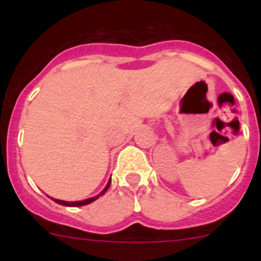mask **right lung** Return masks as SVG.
<instances>
[{"label": "right lung", "mask_w": 261, "mask_h": 261, "mask_svg": "<svg viewBox=\"0 0 261 261\" xmlns=\"http://www.w3.org/2000/svg\"><path fill=\"white\" fill-rule=\"evenodd\" d=\"M110 184H111V178H110L109 183L106 184V187H105V189H103V191L101 192V193H99V194H97L96 197H91V198H87V199H84V201L68 202V201H62V199H55V198H51V199H53V201L55 202V203H58V204H62V206H68V207H80V206H86V204H89V203H92V202H93V201H96V199H98L99 197H101V196H103V194L106 193V191H107V189L110 188Z\"/></svg>", "instance_id": "right-lung-1"}]
</instances>
